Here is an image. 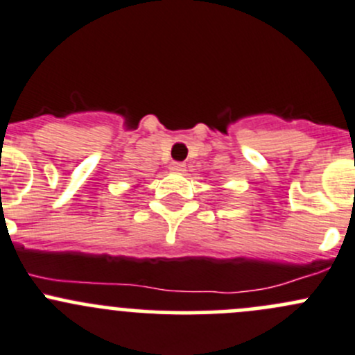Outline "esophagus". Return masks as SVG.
Instances as JSON below:
<instances>
[{
  "mask_svg": "<svg viewBox=\"0 0 355 355\" xmlns=\"http://www.w3.org/2000/svg\"><path fill=\"white\" fill-rule=\"evenodd\" d=\"M170 168L173 171H184L185 170V164L184 163H178V161H175V163H171Z\"/></svg>",
  "mask_w": 355,
  "mask_h": 355,
  "instance_id": "34e87169",
  "label": "esophagus"
}]
</instances>
